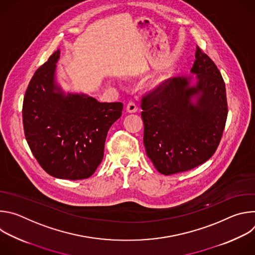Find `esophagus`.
I'll list each match as a JSON object with an SVG mask.
<instances>
[{"label": "esophagus", "mask_w": 255, "mask_h": 255, "mask_svg": "<svg viewBox=\"0 0 255 255\" xmlns=\"http://www.w3.org/2000/svg\"><path fill=\"white\" fill-rule=\"evenodd\" d=\"M126 110H127V112H129V113H135V112H137L138 108H137L136 103L133 102V101H130V102L127 104V106H126Z\"/></svg>", "instance_id": "esophagus-1"}]
</instances>
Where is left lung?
<instances>
[{"label": "left lung", "mask_w": 255, "mask_h": 255, "mask_svg": "<svg viewBox=\"0 0 255 255\" xmlns=\"http://www.w3.org/2000/svg\"><path fill=\"white\" fill-rule=\"evenodd\" d=\"M192 78H170L141 99L143 142L155 168L169 175L190 170L217 150L225 128L228 105L225 83L215 62L197 48ZM197 96L193 104L192 96Z\"/></svg>", "instance_id": "obj_1"}]
</instances>
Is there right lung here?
I'll use <instances>...</instances> for the list:
<instances>
[{
	"instance_id": "add662e5",
	"label": "right lung",
	"mask_w": 255,
	"mask_h": 255,
	"mask_svg": "<svg viewBox=\"0 0 255 255\" xmlns=\"http://www.w3.org/2000/svg\"><path fill=\"white\" fill-rule=\"evenodd\" d=\"M56 50L32 77L23 100V126L41 167L63 179L90 177L104 156L109 129L123 104L100 103L87 95H63L54 80Z\"/></svg>"
}]
</instances>
